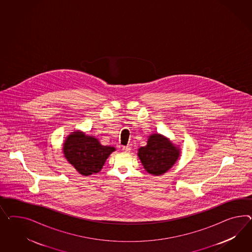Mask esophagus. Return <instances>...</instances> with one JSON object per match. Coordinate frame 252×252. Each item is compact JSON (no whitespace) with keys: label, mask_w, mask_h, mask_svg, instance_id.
Wrapping results in <instances>:
<instances>
[{"label":"esophagus","mask_w":252,"mask_h":252,"mask_svg":"<svg viewBox=\"0 0 252 252\" xmlns=\"http://www.w3.org/2000/svg\"><path fill=\"white\" fill-rule=\"evenodd\" d=\"M123 151L124 152H129L130 150H131V146H125V147H123L122 149Z\"/></svg>","instance_id":"obj_1"}]
</instances>
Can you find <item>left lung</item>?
<instances>
[{
	"label": "left lung",
	"mask_w": 252,
	"mask_h": 252,
	"mask_svg": "<svg viewBox=\"0 0 252 252\" xmlns=\"http://www.w3.org/2000/svg\"><path fill=\"white\" fill-rule=\"evenodd\" d=\"M180 149L160 134L149 136L147 146L139 148L137 155L144 169L152 175H162L176 163Z\"/></svg>",
	"instance_id": "left-lung-1"
}]
</instances>
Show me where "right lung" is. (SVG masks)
Listing matches in <instances>:
<instances>
[{
	"instance_id": "right-lung-1",
	"label": "right lung",
	"mask_w": 252,
	"mask_h": 252,
	"mask_svg": "<svg viewBox=\"0 0 252 252\" xmlns=\"http://www.w3.org/2000/svg\"><path fill=\"white\" fill-rule=\"evenodd\" d=\"M115 150L114 147L102 146L94 136H86L80 131L68 135L63 144L64 157L84 176L102 170L109 155Z\"/></svg>"
}]
</instances>
